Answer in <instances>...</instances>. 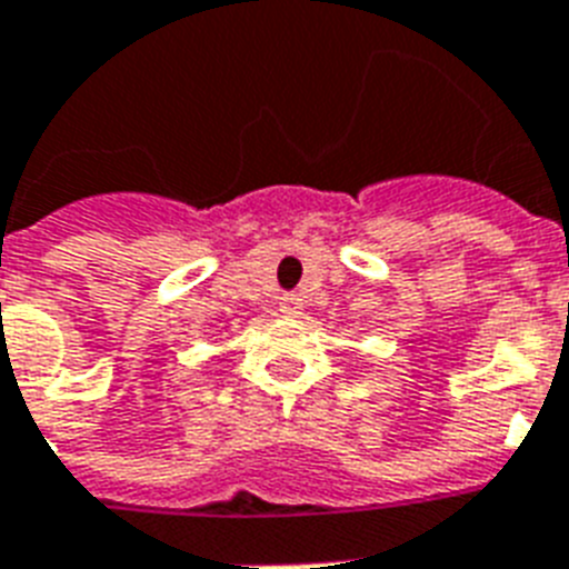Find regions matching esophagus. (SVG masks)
Here are the masks:
<instances>
[{
    "label": "esophagus",
    "instance_id": "1",
    "mask_svg": "<svg viewBox=\"0 0 569 569\" xmlns=\"http://www.w3.org/2000/svg\"><path fill=\"white\" fill-rule=\"evenodd\" d=\"M300 309H303V303H300L298 295H283V298H280V312H283V316L295 318L300 316Z\"/></svg>",
    "mask_w": 569,
    "mask_h": 569
}]
</instances>
